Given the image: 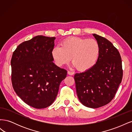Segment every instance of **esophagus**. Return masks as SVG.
Masks as SVG:
<instances>
[{
    "instance_id": "34e87169",
    "label": "esophagus",
    "mask_w": 132,
    "mask_h": 132,
    "mask_svg": "<svg viewBox=\"0 0 132 132\" xmlns=\"http://www.w3.org/2000/svg\"><path fill=\"white\" fill-rule=\"evenodd\" d=\"M74 73L73 72V71H68V74L69 75H74Z\"/></svg>"
}]
</instances>
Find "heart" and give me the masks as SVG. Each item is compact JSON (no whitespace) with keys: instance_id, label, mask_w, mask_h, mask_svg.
<instances>
[{"instance_id":"b5f03b06","label":"heart","mask_w":132,"mask_h":132,"mask_svg":"<svg viewBox=\"0 0 132 132\" xmlns=\"http://www.w3.org/2000/svg\"><path fill=\"white\" fill-rule=\"evenodd\" d=\"M100 51L99 43L95 39L73 37L63 40L61 46L54 47L52 56L59 67L68 63L71 59L78 70L86 71L96 64Z\"/></svg>"}]
</instances>
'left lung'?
I'll return each instance as SVG.
<instances>
[{
    "label": "left lung",
    "instance_id": "obj_1",
    "mask_svg": "<svg viewBox=\"0 0 132 132\" xmlns=\"http://www.w3.org/2000/svg\"><path fill=\"white\" fill-rule=\"evenodd\" d=\"M100 46L96 64L84 72L76 73L74 79L78 98L83 105L96 109L111 101L117 91L123 70L120 54L106 38L93 35Z\"/></svg>",
    "mask_w": 132,
    "mask_h": 132
}]
</instances>
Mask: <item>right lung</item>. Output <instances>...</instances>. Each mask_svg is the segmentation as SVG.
Here are the masks:
<instances>
[{"mask_svg": "<svg viewBox=\"0 0 132 132\" xmlns=\"http://www.w3.org/2000/svg\"><path fill=\"white\" fill-rule=\"evenodd\" d=\"M55 37L37 36L21 43L11 60V82L14 91L26 104L45 109L56 98L67 71L53 62Z\"/></svg>", "mask_w": 132, "mask_h": 132, "instance_id": "add662e5", "label": "right lung"}]
</instances>
